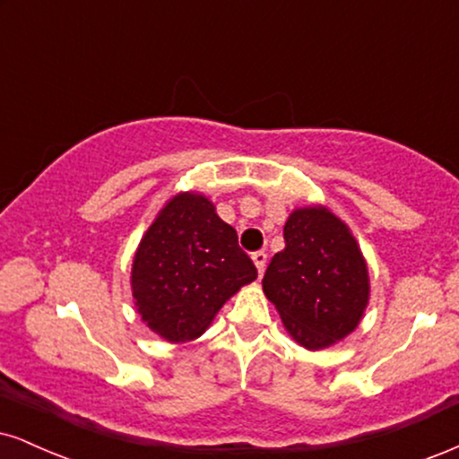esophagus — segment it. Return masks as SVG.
I'll list each match as a JSON object with an SVG mask.
<instances>
[{
	"label": "esophagus",
	"mask_w": 459,
	"mask_h": 459,
	"mask_svg": "<svg viewBox=\"0 0 459 459\" xmlns=\"http://www.w3.org/2000/svg\"><path fill=\"white\" fill-rule=\"evenodd\" d=\"M253 262H255L257 273H259V276H262L264 270H265V262H268V255H265L264 251H255V253H253Z\"/></svg>",
	"instance_id": "obj_1"
}]
</instances>
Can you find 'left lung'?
Instances as JSON below:
<instances>
[{
	"label": "left lung",
	"mask_w": 459,
	"mask_h": 459,
	"mask_svg": "<svg viewBox=\"0 0 459 459\" xmlns=\"http://www.w3.org/2000/svg\"><path fill=\"white\" fill-rule=\"evenodd\" d=\"M285 248L264 274V291L287 332L324 349L358 327L368 304V270L347 225L327 208H299L287 219Z\"/></svg>",
	"instance_id": "obj_1"
}]
</instances>
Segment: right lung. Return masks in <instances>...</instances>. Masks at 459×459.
I'll use <instances>...</instances> for the list:
<instances>
[{"mask_svg": "<svg viewBox=\"0 0 459 459\" xmlns=\"http://www.w3.org/2000/svg\"><path fill=\"white\" fill-rule=\"evenodd\" d=\"M257 268L238 234L204 195L166 204L134 257L132 290L143 321L169 342L194 341Z\"/></svg>", "mask_w": 459, "mask_h": 459, "instance_id": "1", "label": "right lung"}]
</instances>
